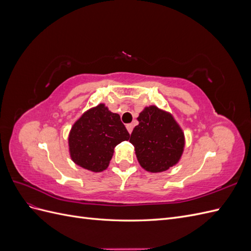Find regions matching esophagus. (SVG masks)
Listing matches in <instances>:
<instances>
[{"mask_svg": "<svg viewBox=\"0 0 251 251\" xmlns=\"http://www.w3.org/2000/svg\"><path fill=\"white\" fill-rule=\"evenodd\" d=\"M133 127H134V126L132 125V124H128V125H126V130H127V132L128 133H132V131H133Z\"/></svg>", "mask_w": 251, "mask_h": 251, "instance_id": "34e87169", "label": "esophagus"}]
</instances>
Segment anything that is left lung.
I'll list each match as a JSON object with an SVG mask.
<instances>
[{
	"label": "left lung",
	"instance_id": "obj_1",
	"mask_svg": "<svg viewBox=\"0 0 251 251\" xmlns=\"http://www.w3.org/2000/svg\"><path fill=\"white\" fill-rule=\"evenodd\" d=\"M130 142L141 168L161 173L176 165L183 154L185 137L181 126L168 111L156 105L144 108L137 117Z\"/></svg>",
	"mask_w": 251,
	"mask_h": 251
}]
</instances>
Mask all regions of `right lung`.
Wrapping results in <instances>:
<instances>
[{"label":"right lung","mask_w":251,"mask_h":251,"mask_svg":"<svg viewBox=\"0 0 251 251\" xmlns=\"http://www.w3.org/2000/svg\"><path fill=\"white\" fill-rule=\"evenodd\" d=\"M128 138L130 134L118 114L100 103L87 110L72 126L68 137L69 154L80 168L100 173L108 169L117 144Z\"/></svg>","instance_id":"1"}]
</instances>
